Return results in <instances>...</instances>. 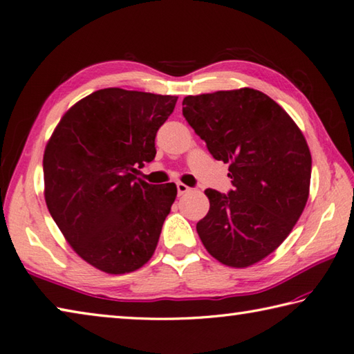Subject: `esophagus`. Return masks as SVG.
<instances>
[{
    "label": "esophagus",
    "instance_id": "obj_1",
    "mask_svg": "<svg viewBox=\"0 0 354 354\" xmlns=\"http://www.w3.org/2000/svg\"><path fill=\"white\" fill-rule=\"evenodd\" d=\"M176 189H178V195H185L190 192L189 185H185L184 183H176Z\"/></svg>",
    "mask_w": 354,
    "mask_h": 354
}]
</instances>
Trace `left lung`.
Listing matches in <instances>:
<instances>
[{
    "label": "left lung",
    "mask_w": 354,
    "mask_h": 354,
    "mask_svg": "<svg viewBox=\"0 0 354 354\" xmlns=\"http://www.w3.org/2000/svg\"><path fill=\"white\" fill-rule=\"evenodd\" d=\"M183 114L210 155L229 164L234 189L204 192L210 209L196 230L207 252L248 268L274 252L304 212L311 153L279 104L252 88L187 95Z\"/></svg>",
    "instance_id": "left-lung-1"
}]
</instances>
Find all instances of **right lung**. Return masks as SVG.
I'll list each match as a JSON object with an SVG mask.
<instances>
[{"instance_id":"add662e5","label":"right lung","mask_w":354,"mask_h":354,"mask_svg":"<svg viewBox=\"0 0 354 354\" xmlns=\"http://www.w3.org/2000/svg\"><path fill=\"white\" fill-rule=\"evenodd\" d=\"M178 97L99 89L63 115L43 156L44 199L66 241L106 274L133 272L151 259L176 185L136 176L156 156L159 127Z\"/></svg>"}]
</instances>
